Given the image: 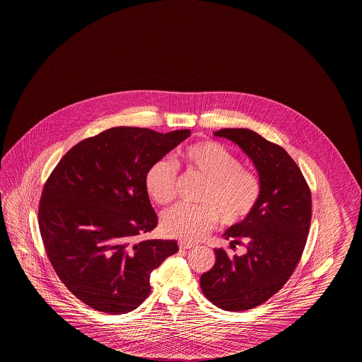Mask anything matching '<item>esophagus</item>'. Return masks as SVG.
<instances>
[{
    "mask_svg": "<svg viewBox=\"0 0 362 362\" xmlns=\"http://www.w3.org/2000/svg\"><path fill=\"white\" fill-rule=\"evenodd\" d=\"M178 247L180 249H192V247H194V244H192V243H187V241H180L178 243Z\"/></svg>",
    "mask_w": 362,
    "mask_h": 362,
    "instance_id": "1",
    "label": "esophagus"
}]
</instances>
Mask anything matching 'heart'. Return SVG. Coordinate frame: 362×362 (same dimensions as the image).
I'll return each mask as SVG.
<instances>
[{
  "label": "heart",
  "instance_id": "heart-1",
  "mask_svg": "<svg viewBox=\"0 0 362 362\" xmlns=\"http://www.w3.org/2000/svg\"><path fill=\"white\" fill-rule=\"evenodd\" d=\"M190 172L202 175L207 184L200 194L199 207L178 206L162 218V231L184 241L203 240L218 219L235 225L247 219L260 197L259 178L241 168L235 155L221 143H194L181 153ZM177 172L170 160L158 159L144 174V188L156 204L168 206L175 196Z\"/></svg>",
  "mask_w": 362,
  "mask_h": 362
}]
</instances>
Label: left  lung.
Instances as JSON below:
<instances>
[{"instance_id":"left-lung-1","label":"left lung","mask_w":362,"mask_h":362,"mask_svg":"<svg viewBox=\"0 0 362 362\" xmlns=\"http://www.w3.org/2000/svg\"><path fill=\"white\" fill-rule=\"evenodd\" d=\"M214 134L247 153L260 182V197L250 215L223 233L230 249L244 244L247 252L238 256L215 249V264L200 278L207 300L238 312L266 303L291 276L309 233L312 197L303 173L282 147L245 128Z\"/></svg>"}]
</instances>
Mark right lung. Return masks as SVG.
<instances>
[{
  "instance_id": "right-lung-1",
  "label": "right lung",
  "mask_w": 362,
  "mask_h": 362,
  "mask_svg": "<svg viewBox=\"0 0 362 362\" xmlns=\"http://www.w3.org/2000/svg\"><path fill=\"white\" fill-rule=\"evenodd\" d=\"M190 136L117 127L62 156L46 181L39 228L62 284L96 310L119 315L150 294V275L177 253L174 240L137 237L156 228L144 174Z\"/></svg>"
}]
</instances>
